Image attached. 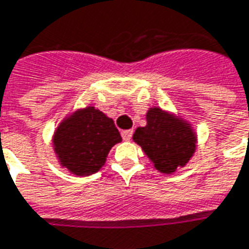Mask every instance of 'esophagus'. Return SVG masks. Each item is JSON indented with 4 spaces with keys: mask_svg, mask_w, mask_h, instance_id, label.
<instances>
[{
    "mask_svg": "<svg viewBox=\"0 0 249 249\" xmlns=\"http://www.w3.org/2000/svg\"><path fill=\"white\" fill-rule=\"evenodd\" d=\"M132 135H133V130L132 129H126V130H123V132H121V136H123V139H124V140H126V142L132 139Z\"/></svg>",
    "mask_w": 249,
    "mask_h": 249,
    "instance_id": "1",
    "label": "esophagus"
}]
</instances>
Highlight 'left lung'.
I'll list each match as a JSON object with an SVG mask.
<instances>
[{
  "mask_svg": "<svg viewBox=\"0 0 249 249\" xmlns=\"http://www.w3.org/2000/svg\"><path fill=\"white\" fill-rule=\"evenodd\" d=\"M133 140L154 161L160 173L171 174L190 160L196 151V136L189 124L159 107L147 113V125L137 128Z\"/></svg>",
  "mask_w": 249,
  "mask_h": 249,
  "instance_id": "left-lung-1",
  "label": "left lung"
}]
</instances>
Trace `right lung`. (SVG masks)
Returning <instances> with one entry per match:
<instances>
[{"instance_id": "1", "label": "right lung", "mask_w": 249, "mask_h": 249, "mask_svg": "<svg viewBox=\"0 0 249 249\" xmlns=\"http://www.w3.org/2000/svg\"><path fill=\"white\" fill-rule=\"evenodd\" d=\"M120 142L113 120L93 107L71 114L53 135L60 164L78 177L97 173L105 164L110 148Z\"/></svg>"}]
</instances>
